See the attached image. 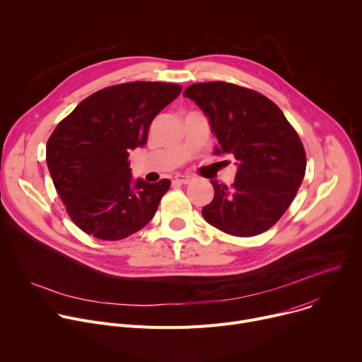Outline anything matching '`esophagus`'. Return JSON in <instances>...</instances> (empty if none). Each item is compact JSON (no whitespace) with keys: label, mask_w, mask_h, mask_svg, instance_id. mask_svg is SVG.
<instances>
[{"label":"esophagus","mask_w":362,"mask_h":362,"mask_svg":"<svg viewBox=\"0 0 362 362\" xmlns=\"http://www.w3.org/2000/svg\"><path fill=\"white\" fill-rule=\"evenodd\" d=\"M175 180L179 182V183H183V185H187V183H190L193 180V177L192 176H186V175H177L175 177Z\"/></svg>","instance_id":"esophagus-1"}]
</instances>
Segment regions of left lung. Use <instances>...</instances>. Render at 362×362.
I'll return each mask as SVG.
<instances>
[{
	"instance_id": "1",
	"label": "left lung",
	"mask_w": 362,
	"mask_h": 362,
	"mask_svg": "<svg viewBox=\"0 0 362 362\" xmlns=\"http://www.w3.org/2000/svg\"><path fill=\"white\" fill-rule=\"evenodd\" d=\"M192 98L218 139L215 154H233L238 172L230 187L211 180L214 200L204 221L233 236L272 228L292 203L306 169L300 139L282 110L264 94L225 81L196 83Z\"/></svg>"
}]
</instances>
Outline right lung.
<instances>
[{"instance_id": "1", "label": "right lung", "mask_w": 362, "mask_h": 362, "mask_svg": "<svg viewBox=\"0 0 362 362\" xmlns=\"http://www.w3.org/2000/svg\"><path fill=\"white\" fill-rule=\"evenodd\" d=\"M182 87L133 81L98 90L59 123L47 141V166L71 221L103 240L124 239L158 211L169 179L133 180L129 151Z\"/></svg>"}]
</instances>
